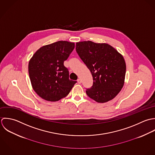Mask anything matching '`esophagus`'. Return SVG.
Returning a JSON list of instances; mask_svg holds the SVG:
<instances>
[{"instance_id":"34e87169","label":"esophagus","mask_w":155,"mask_h":155,"mask_svg":"<svg viewBox=\"0 0 155 155\" xmlns=\"http://www.w3.org/2000/svg\"><path fill=\"white\" fill-rule=\"evenodd\" d=\"M77 82H78L79 84H81V80L80 78H78V79L77 80Z\"/></svg>"}]
</instances>
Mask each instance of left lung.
Returning <instances> with one entry per match:
<instances>
[{
  "label": "left lung",
  "mask_w": 155,
  "mask_h": 155,
  "mask_svg": "<svg viewBox=\"0 0 155 155\" xmlns=\"http://www.w3.org/2000/svg\"><path fill=\"white\" fill-rule=\"evenodd\" d=\"M76 51L93 77L87 96L99 103L114 98L124 83L126 66L123 56L108 44L91 41L77 42Z\"/></svg>",
  "instance_id": "8db88e82"
}]
</instances>
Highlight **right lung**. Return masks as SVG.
<instances>
[{
    "label": "right lung",
    "mask_w": 155,
    "mask_h": 155,
    "mask_svg": "<svg viewBox=\"0 0 155 155\" xmlns=\"http://www.w3.org/2000/svg\"><path fill=\"white\" fill-rule=\"evenodd\" d=\"M75 47V44L59 41L44 45L30 59L29 74L34 91L42 99L51 102L66 97L77 81L69 79L64 66Z\"/></svg>",
    "instance_id": "obj_1"
}]
</instances>
